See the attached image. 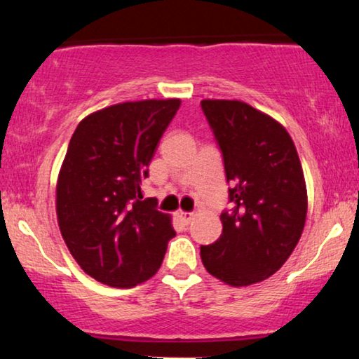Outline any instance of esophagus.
Here are the masks:
<instances>
[{
  "instance_id": "1",
  "label": "esophagus",
  "mask_w": 359,
  "mask_h": 359,
  "mask_svg": "<svg viewBox=\"0 0 359 359\" xmlns=\"http://www.w3.org/2000/svg\"><path fill=\"white\" fill-rule=\"evenodd\" d=\"M177 217L182 219V222H184L185 224H189V223L194 219L195 215H194L192 212H179V213H177Z\"/></svg>"
}]
</instances>
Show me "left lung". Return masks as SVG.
Masks as SVG:
<instances>
[{"label": "left lung", "mask_w": 359, "mask_h": 359, "mask_svg": "<svg viewBox=\"0 0 359 359\" xmlns=\"http://www.w3.org/2000/svg\"><path fill=\"white\" fill-rule=\"evenodd\" d=\"M222 151L235 207L222 213V236L200 246L210 274L243 287L279 271L302 236L307 189L292 137L283 124L238 100H202Z\"/></svg>", "instance_id": "obj_1"}]
</instances>
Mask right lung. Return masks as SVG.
I'll return each mask as SVG.
<instances>
[{"label": "right lung", "mask_w": 359, "mask_h": 359, "mask_svg": "<svg viewBox=\"0 0 359 359\" xmlns=\"http://www.w3.org/2000/svg\"><path fill=\"white\" fill-rule=\"evenodd\" d=\"M180 100H142L103 108L80 121L57 180V219L79 266L128 289L157 272L175 236L170 217L142 198L162 135Z\"/></svg>", "instance_id": "right-lung-1"}]
</instances>
